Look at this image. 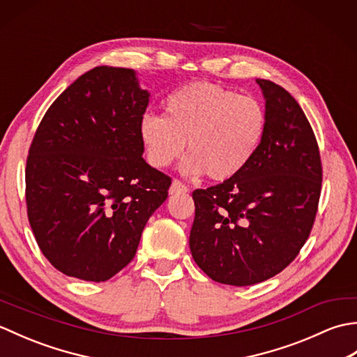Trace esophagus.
I'll use <instances>...</instances> for the list:
<instances>
[{
  "label": "esophagus",
  "mask_w": 357,
  "mask_h": 357,
  "mask_svg": "<svg viewBox=\"0 0 357 357\" xmlns=\"http://www.w3.org/2000/svg\"><path fill=\"white\" fill-rule=\"evenodd\" d=\"M170 195H176V193H187L188 192V188H187V185H184L183 183H181V181H178V179H173V183H172V185H170Z\"/></svg>",
  "instance_id": "1"
}]
</instances>
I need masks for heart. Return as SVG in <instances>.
Segmentation results:
<instances>
[{"instance_id":"b5f03b06","label":"heart","mask_w":357,"mask_h":357,"mask_svg":"<svg viewBox=\"0 0 357 357\" xmlns=\"http://www.w3.org/2000/svg\"><path fill=\"white\" fill-rule=\"evenodd\" d=\"M164 116L146 113L138 132L150 165L169 167L183 155L187 176L204 172L213 181L234 178L259 150L267 113L250 96L211 82H193L165 96Z\"/></svg>"}]
</instances>
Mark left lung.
Instances as JSON below:
<instances>
[{
  "label": "left lung",
  "instance_id": "left-lung-1",
  "mask_svg": "<svg viewBox=\"0 0 357 357\" xmlns=\"http://www.w3.org/2000/svg\"><path fill=\"white\" fill-rule=\"evenodd\" d=\"M259 84L267 128L234 178L195 190L190 252L216 282L245 287L273 278L304 247L319 202L322 167L313 128L285 89Z\"/></svg>",
  "mask_w": 357,
  "mask_h": 357
}]
</instances>
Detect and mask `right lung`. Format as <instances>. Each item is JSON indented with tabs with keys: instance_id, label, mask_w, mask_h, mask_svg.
<instances>
[{
	"instance_id": "add662e5",
	"label": "right lung",
	"mask_w": 357,
	"mask_h": 357,
	"mask_svg": "<svg viewBox=\"0 0 357 357\" xmlns=\"http://www.w3.org/2000/svg\"><path fill=\"white\" fill-rule=\"evenodd\" d=\"M149 90L123 67L98 66L45 112L26 165L27 216L47 261L104 282L133 259L167 174L144 161L138 126Z\"/></svg>"
}]
</instances>
